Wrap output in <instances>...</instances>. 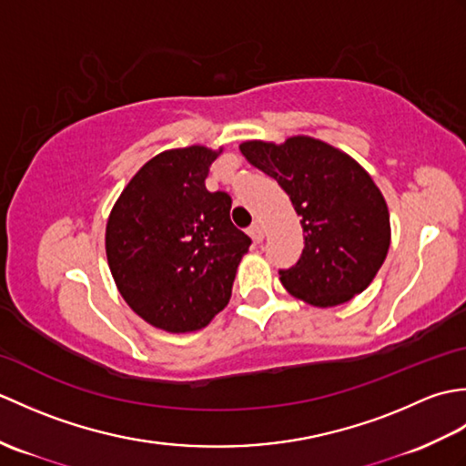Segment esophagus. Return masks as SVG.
Instances as JSON below:
<instances>
[{"instance_id": "esophagus-1", "label": "esophagus", "mask_w": 466, "mask_h": 466, "mask_svg": "<svg viewBox=\"0 0 466 466\" xmlns=\"http://www.w3.org/2000/svg\"><path fill=\"white\" fill-rule=\"evenodd\" d=\"M248 236H250L254 242H262L264 240V226H262V222H254L248 228Z\"/></svg>"}]
</instances>
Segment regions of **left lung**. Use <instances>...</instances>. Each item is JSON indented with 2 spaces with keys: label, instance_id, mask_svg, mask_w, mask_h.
<instances>
[{
  "label": "left lung",
  "instance_id": "left-lung-1",
  "mask_svg": "<svg viewBox=\"0 0 466 466\" xmlns=\"http://www.w3.org/2000/svg\"><path fill=\"white\" fill-rule=\"evenodd\" d=\"M240 152L280 184L302 218L304 250L279 270L284 289L320 309L360 294L390 246L389 208L372 177L350 156L309 136L280 146L244 142Z\"/></svg>",
  "mask_w": 466,
  "mask_h": 466
}]
</instances>
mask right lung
<instances>
[{
    "label": "right lung",
    "mask_w": 466,
    "mask_h": 466,
    "mask_svg": "<svg viewBox=\"0 0 466 466\" xmlns=\"http://www.w3.org/2000/svg\"><path fill=\"white\" fill-rule=\"evenodd\" d=\"M216 156L204 146L157 154L107 220L106 254L117 290L156 329H204L230 300L252 244L230 220V194L206 190Z\"/></svg>",
    "instance_id": "add662e5"
}]
</instances>
